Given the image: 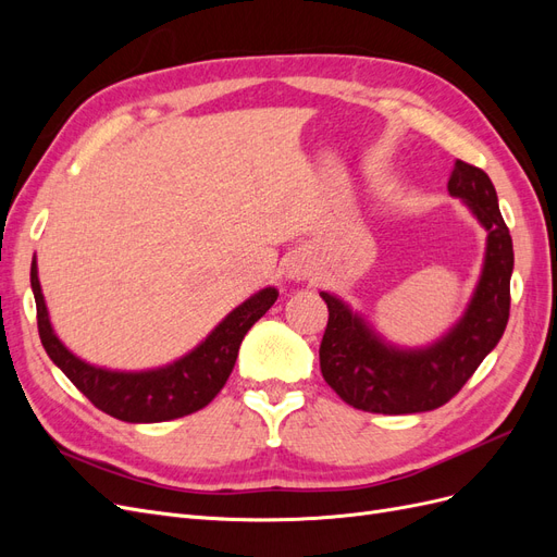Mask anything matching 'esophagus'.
I'll return each instance as SVG.
<instances>
[{
    "label": "esophagus",
    "mask_w": 557,
    "mask_h": 557,
    "mask_svg": "<svg viewBox=\"0 0 557 557\" xmlns=\"http://www.w3.org/2000/svg\"><path fill=\"white\" fill-rule=\"evenodd\" d=\"M309 264H305V260H290L288 267H285V276L293 278V281H305L309 276Z\"/></svg>",
    "instance_id": "1"
}]
</instances>
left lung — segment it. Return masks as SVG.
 Instances as JSON below:
<instances>
[{
    "mask_svg": "<svg viewBox=\"0 0 557 557\" xmlns=\"http://www.w3.org/2000/svg\"><path fill=\"white\" fill-rule=\"evenodd\" d=\"M448 193L465 201L487 239L474 295L444 336L420 348L395 346L342 297L320 293L330 311L320 342V372L350 407L387 416L444 407L497 346L509 323L513 244L495 185L479 166L455 160Z\"/></svg>",
    "mask_w": 557,
    "mask_h": 557,
    "instance_id": "8db88e82",
    "label": "left lung"
}]
</instances>
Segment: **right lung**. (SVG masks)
Returning <instances> with one entry per match:
<instances>
[{
    "mask_svg": "<svg viewBox=\"0 0 557 557\" xmlns=\"http://www.w3.org/2000/svg\"><path fill=\"white\" fill-rule=\"evenodd\" d=\"M29 283L37 301L39 336L48 358L97 409L125 423H164V420L205 409L230 379L246 332L272 309L278 297L274 285H269L232 309L207 339L183 358L164 367L141 369V372H121V369L81 360L58 339L41 293L37 258H32Z\"/></svg>",
    "mask_w": 557,
    "mask_h": 557,
    "instance_id": "1",
    "label": "right lung"
}]
</instances>
